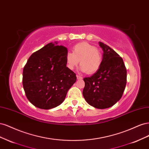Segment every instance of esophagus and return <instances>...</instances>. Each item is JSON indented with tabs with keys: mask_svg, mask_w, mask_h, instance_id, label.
I'll return each instance as SVG.
<instances>
[{
	"mask_svg": "<svg viewBox=\"0 0 149 149\" xmlns=\"http://www.w3.org/2000/svg\"><path fill=\"white\" fill-rule=\"evenodd\" d=\"M76 78H77V79H81L83 78L81 77V76H79V75H76Z\"/></svg>",
	"mask_w": 149,
	"mask_h": 149,
	"instance_id": "obj_1",
	"label": "esophagus"
}]
</instances>
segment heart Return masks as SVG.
Returning <instances> with one entry per match:
<instances>
[{
  "mask_svg": "<svg viewBox=\"0 0 149 149\" xmlns=\"http://www.w3.org/2000/svg\"><path fill=\"white\" fill-rule=\"evenodd\" d=\"M80 61V70L92 74L96 72L102 64L101 53L92 45L82 42L76 44L73 52H68L66 54V63L68 68L73 70Z\"/></svg>",
  "mask_w": 149,
  "mask_h": 149,
  "instance_id": "obj_1",
  "label": "heart"
}]
</instances>
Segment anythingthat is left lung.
<instances>
[{"label":"left lung","mask_w":149,"mask_h":149,"mask_svg":"<svg viewBox=\"0 0 149 149\" xmlns=\"http://www.w3.org/2000/svg\"><path fill=\"white\" fill-rule=\"evenodd\" d=\"M103 51L101 67L91 77L84 78L83 95L89 105L106 109L123 96L127 83V70L123 58L114 49L101 42Z\"/></svg>","instance_id":"obj_1"}]
</instances>
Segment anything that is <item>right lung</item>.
I'll use <instances>...</instances> for the list:
<instances>
[{
	"label": "right lung",
	"instance_id": "1",
	"mask_svg": "<svg viewBox=\"0 0 149 149\" xmlns=\"http://www.w3.org/2000/svg\"><path fill=\"white\" fill-rule=\"evenodd\" d=\"M58 43H49L33 53L23 70L24 89L35 107L50 109L60 105L76 81V74L68 68V49Z\"/></svg>",
	"mask_w": 149,
	"mask_h": 149
}]
</instances>
